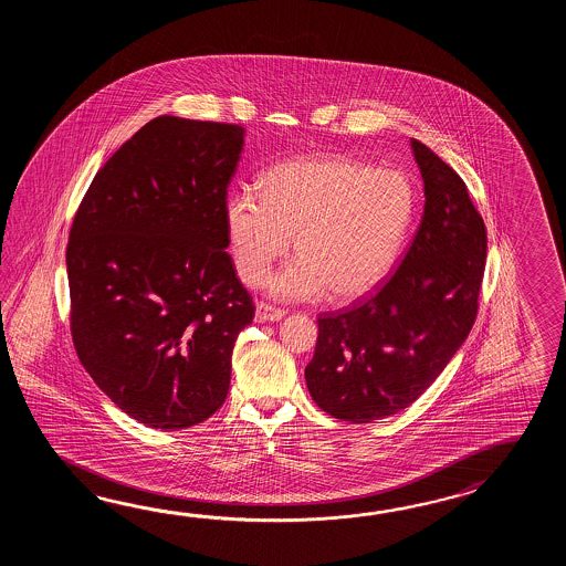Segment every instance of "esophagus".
<instances>
[{
  "instance_id": "34e87169",
  "label": "esophagus",
  "mask_w": 566,
  "mask_h": 566,
  "mask_svg": "<svg viewBox=\"0 0 566 566\" xmlns=\"http://www.w3.org/2000/svg\"><path fill=\"white\" fill-rule=\"evenodd\" d=\"M285 313H287L285 310L275 307V305H271L266 301H259L254 317H256V322H277L281 317H285Z\"/></svg>"
}]
</instances>
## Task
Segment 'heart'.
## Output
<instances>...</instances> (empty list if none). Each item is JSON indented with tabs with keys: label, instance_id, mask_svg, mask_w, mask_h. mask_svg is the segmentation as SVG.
I'll list each match as a JSON object with an SVG mask.
<instances>
[{
	"label": "heart",
	"instance_id": "1",
	"mask_svg": "<svg viewBox=\"0 0 566 566\" xmlns=\"http://www.w3.org/2000/svg\"><path fill=\"white\" fill-rule=\"evenodd\" d=\"M417 210L412 181L346 157H300L269 169L259 193L227 202L237 271L259 285L295 237L297 261L269 281L283 300H356L378 287L409 239Z\"/></svg>",
	"mask_w": 566,
	"mask_h": 566
}]
</instances>
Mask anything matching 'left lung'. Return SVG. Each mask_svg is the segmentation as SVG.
<instances>
[{"label": "left lung", "mask_w": 566, "mask_h": 566, "mask_svg": "<svg viewBox=\"0 0 566 566\" xmlns=\"http://www.w3.org/2000/svg\"><path fill=\"white\" fill-rule=\"evenodd\" d=\"M424 212L397 271L348 310L317 317L305 366L315 405L339 421L373 422L410 407L473 327L488 234L465 181L412 139Z\"/></svg>", "instance_id": "1"}]
</instances>
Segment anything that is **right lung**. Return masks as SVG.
I'll list each match as a JSON object with an SVG mask.
<instances>
[{
  "instance_id": "1",
  "label": "right lung",
  "mask_w": 566,
  "mask_h": 566,
  "mask_svg": "<svg viewBox=\"0 0 566 566\" xmlns=\"http://www.w3.org/2000/svg\"><path fill=\"white\" fill-rule=\"evenodd\" d=\"M234 123L161 115L96 171L66 247L78 360L123 412L178 431L229 395L254 303L224 249Z\"/></svg>"
}]
</instances>
